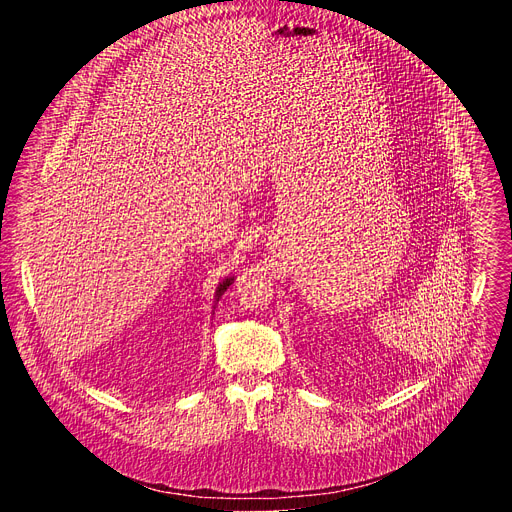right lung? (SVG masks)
Listing matches in <instances>:
<instances>
[{"instance_id":"1","label":"right lung","mask_w":512,"mask_h":512,"mask_svg":"<svg viewBox=\"0 0 512 512\" xmlns=\"http://www.w3.org/2000/svg\"><path fill=\"white\" fill-rule=\"evenodd\" d=\"M233 281H235V275H229V277H225L221 283H218V287H216V291H214V308H216L218 300L223 298V294L229 289V285H231Z\"/></svg>"}]
</instances>
